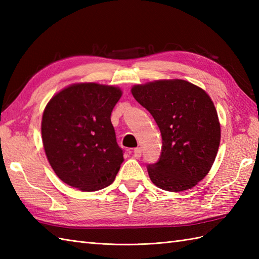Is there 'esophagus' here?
<instances>
[{
  "mask_svg": "<svg viewBox=\"0 0 259 259\" xmlns=\"http://www.w3.org/2000/svg\"><path fill=\"white\" fill-rule=\"evenodd\" d=\"M141 152H142L141 148H136V149L134 150V157L136 159H139L141 157Z\"/></svg>",
  "mask_w": 259,
  "mask_h": 259,
  "instance_id": "1",
  "label": "esophagus"
}]
</instances>
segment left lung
Returning <instances> with one entry per match:
<instances>
[{"mask_svg": "<svg viewBox=\"0 0 259 259\" xmlns=\"http://www.w3.org/2000/svg\"><path fill=\"white\" fill-rule=\"evenodd\" d=\"M133 96L155 119L162 147L148 164L151 181L167 191L190 189L206 177L221 142V124L211 99L185 80L135 85Z\"/></svg>", "mask_w": 259, "mask_h": 259, "instance_id": "obj_1", "label": "left lung"}]
</instances>
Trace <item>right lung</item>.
Segmentation results:
<instances>
[{
  "label": "right lung",
  "instance_id": "obj_1",
  "mask_svg": "<svg viewBox=\"0 0 259 259\" xmlns=\"http://www.w3.org/2000/svg\"><path fill=\"white\" fill-rule=\"evenodd\" d=\"M115 87L80 83L65 88L47 104L42 141L54 172L83 191L111 185L123 161L111 112L121 98Z\"/></svg>",
  "mask_w": 259,
  "mask_h": 259
}]
</instances>
